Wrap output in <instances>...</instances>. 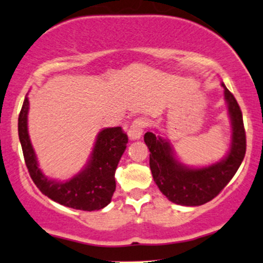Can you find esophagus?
<instances>
[{"instance_id":"obj_1","label":"esophagus","mask_w":263,"mask_h":263,"mask_svg":"<svg viewBox=\"0 0 263 263\" xmlns=\"http://www.w3.org/2000/svg\"><path fill=\"white\" fill-rule=\"evenodd\" d=\"M145 126H147V120L143 118H138V119H136L135 121H132V124L128 128L129 139L135 141V139L141 138L143 135V129L145 128Z\"/></svg>"}]
</instances>
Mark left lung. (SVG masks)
Here are the masks:
<instances>
[{"label":"left lung","instance_id":"1","mask_svg":"<svg viewBox=\"0 0 263 263\" xmlns=\"http://www.w3.org/2000/svg\"><path fill=\"white\" fill-rule=\"evenodd\" d=\"M222 87L233 128L231 149L223 160L206 167H188L175 158L174 149L167 141L153 132L144 135V142L151 152L149 166L154 182L162 194L175 204L199 206L212 200L233 178L244 159L247 136L240 107L224 84Z\"/></svg>","mask_w":263,"mask_h":263}]
</instances>
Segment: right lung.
I'll use <instances>...</instances> for the list:
<instances>
[{"mask_svg": "<svg viewBox=\"0 0 263 263\" xmlns=\"http://www.w3.org/2000/svg\"><path fill=\"white\" fill-rule=\"evenodd\" d=\"M28 111L29 99L25 97L18 119V134L26 167L36 187L53 201L76 210L95 211L105 208L115 192V170L128 142L127 135L121 127L102 129L87 166L69 181L57 182L48 179L39 168L28 134Z\"/></svg>", "mask_w": 263, "mask_h": 263, "instance_id": "1", "label": "right lung"}]
</instances>
